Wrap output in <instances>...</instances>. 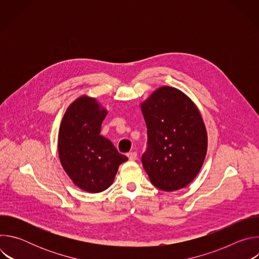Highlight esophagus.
I'll return each mask as SVG.
<instances>
[{"label": "esophagus", "instance_id": "1", "mask_svg": "<svg viewBox=\"0 0 259 259\" xmlns=\"http://www.w3.org/2000/svg\"><path fill=\"white\" fill-rule=\"evenodd\" d=\"M127 157L130 161H135L137 159V154L135 152H131V153L127 154Z\"/></svg>", "mask_w": 259, "mask_h": 259}]
</instances>
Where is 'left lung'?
Listing matches in <instances>:
<instances>
[{
    "label": "left lung",
    "instance_id": "obj_1",
    "mask_svg": "<svg viewBox=\"0 0 259 259\" xmlns=\"http://www.w3.org/2000/svg\"><path fill=\"white\" fill-rule=\"evenodd\" d=\"M140 109L149 138L142 165L151 182L164 192L186 188L207 154V130L198 106L179 89L162 86Z\"/></svg>",
    "mask_w": 259,
    "mask_h": 259
}]
</instances>
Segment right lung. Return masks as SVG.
Returning <instances> with one entry per match:
<instances>
[{"mask_svg": "<svg viewBox=\"0 0 259 259\" xmlns=\"http://www.w3.org/2000/svg\"><path fill=\"white\" fill-rule=\"evenodd\" d=\"M106 115L107 109L96 98L82 95L65 110L58 131L60 164L72 183L88 193L112 186L119 166L128 160L100 135Z\"/></svg>", "mask_w": 259, "mask_h": 259, "instance_id": "1", "label": "right lung"}]
</instances>
